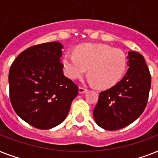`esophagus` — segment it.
I'll return each instance as SVG.
<instances>
[{
  "label": "esophagus",
  "mask_w": 158,
  "mask_h": 158,
  "mask_svg": "<svg viewBox=\"0 0 158 158\" xmlns=\"http://www.w3.org/2000/svg\"><path fill=\"white\" fill-rule=\"evenodd\" d=\"M88 91L86 89H84V88H82V87H79V94H84V93H86Z\"/></svg>",
  "instance_id": "obj_1"
}]
</instances>
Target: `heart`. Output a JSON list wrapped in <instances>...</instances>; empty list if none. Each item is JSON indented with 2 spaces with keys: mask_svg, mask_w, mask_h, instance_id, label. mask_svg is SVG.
<instances>
[{
  "mask_svg": "<svg viewBox=\"0 0 158 158\" xmlns=\"http://www.w3.org/2000/svg\"><path fill=\"white\" fill-rule=\"evenodd\" d=\"M124 53L107 45L84 43L74 50V55L62 58L64 73L69 79H78L88 70L89 81L100 89H109L120 81L126 69Z\"/></svg>",
  "mask_w": 158,
  "mask_h": 158,
  "instance_id": "1",
  "label": "heart"
}]
</instances>
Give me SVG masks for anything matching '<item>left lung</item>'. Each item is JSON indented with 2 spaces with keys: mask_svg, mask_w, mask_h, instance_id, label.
Listing matches in <instances>:
<instances>
[{
  "mask_svg": "<svg viewBox=\"0 0 158 158\" xmlns=\"http://www.w3.org/2000/svg\"><path fill=\"white\" fill-rule=\"evenodd\" d=\"M125 75L110 89L99 94L94 110L97 125L106 130H116L139 117L147 106L151 75L143 55L129 52Z\"/></svg>",
  "mask_w": 158,
  "mask_h": 158,
  "instance_id": "left-lung-1",
  "label": "left lung"
}]
</instances>
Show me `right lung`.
Listing matches in <instances>:
<instances>
[{
    "label": "right lung",
    "instance_id": "add662e5",
    "mask_svg": "<svg viewBox=\"0 0 158 158\" xmlns=\"http://www.w3.org/2000/svg\"><path fill=\"white\" fill-rule=\"evenodd\" d=\"M59 42L28 48L9 72L10 98L16 114L33 127L49 130L66 118L78 86L66 78Z\"/></svg>",
    "mask_w": 158,
    "mask_h": 158
}]
</instances>
